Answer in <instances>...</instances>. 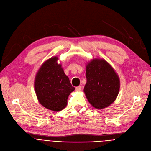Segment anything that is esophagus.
Listing matches in <instances>:
<instances>
[{"label":"esophagus","mask_w":151,"mask_h":151,"mask_svg":"<svg viewBox=\"0 0 151 151\" xmlns=\"http://www.w3.org/2000/svg\"><path fill=\"white\" fill-rule=\"evenodd\" d=\"M81 88H82V87H81V86H77V87H76V88H75V90H76V91H80L81 90Z\"/></svg>","instance_id":"obj_1"}]
</instances>
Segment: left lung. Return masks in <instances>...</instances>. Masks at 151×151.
<instances>
[{"label": "left lung", "instance_id": "8db88e82", "mask_svg": "<svg viewBox=\"0 0 151 151\" xmlns=\"http://www.w3.org/2000/svg\"><path fill=\"white\" fill-rule=\"evenodd\" d=\"M86 83L84 92L90 104L97 109L111 105L120 89L119 78L108 62L94 59L86 66Z\"/></svg>", "mask_w": 151, "mask_h": 151}]
</instances>
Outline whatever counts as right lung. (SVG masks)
<instances>
[{"instance_id":"obj_1","label":"right lung","mask_w":151,"mask_h":151,"mask_svg":"<svg viewBox=\"0 0 151 151\" xmlns=\"http://www.w3.org/2000/svg\"><path fill=\"white\" fill-rule=\"evenodd\" d=\"M58 57L46 61L38 70L35 88L39 102L45 108L59 111L67 105L68 98L75 87L64 73Z\"/></svg>"}]
</instances>
